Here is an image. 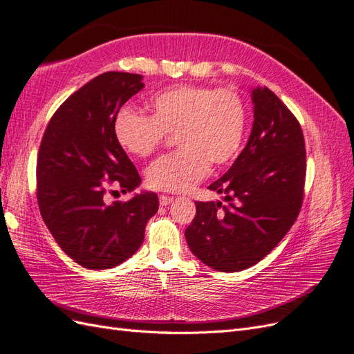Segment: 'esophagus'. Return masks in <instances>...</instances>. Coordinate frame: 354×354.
Segmentation results:
<instances>
[{"instance_id": "1", "label": "esophagus", "mask_w": 354, "mask_h": 354, "mask_svg": "<svg viewBox=\"0 0 354 354\" xmlns=\"http://www.w3.org/2000/svg\"><path fill=\"white\" fill-rule=\"evenodd\" d=\"M172 200H174V198H172V196L160 195V196H159V204H160V205H168L169 203H172Z\"/></svg>"}]
</instances>
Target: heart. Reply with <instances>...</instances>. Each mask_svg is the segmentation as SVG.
Segmentation results:
<instances>
[{"instance_id": "1", "label": "heart", "mask_w": 354, "mask_h": 354, "mask_svg": "<svg viewBox=\"0 0 354 354\" xmlns=\"http://www.w3.org/2000/svg\"><path fill=\"white\" fill-rule=\"evenodd\" d=\"M151 115L122 108L114 120L118 144L132 156L149 158L169 133L180 149L151 163L147 183L156 191L185 192L234 160L242 147L246 112L231 88L177 85L150 100Z\"/></svg>"}]
</instances>
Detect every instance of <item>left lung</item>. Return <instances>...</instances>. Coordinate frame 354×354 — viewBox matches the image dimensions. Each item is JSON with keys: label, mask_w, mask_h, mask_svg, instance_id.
Wrapping results in <instances>:
<instances>
[{"label": "left lung", "mask_w": 354, "mask_h": 354, "mask_svg": "<svg viewBox=\"0 0 354 354\" xmlns=\"http://www.w3.org/2000/svg\"><path fill=\"white\" fill-rule=\"evenodd\" d=\"M254 126L246 147L209 189L222 203L196 201L185 231L195 257L219 272L248 269L273 251L296 222L305 195L301 126L270 88L252 91Z\"/></svg>", "instance_id": "left-lung-1"}]
</instances>
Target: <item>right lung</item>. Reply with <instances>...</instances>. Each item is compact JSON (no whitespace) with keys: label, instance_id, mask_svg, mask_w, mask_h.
<instances>
[{"label":"right lung","instance_id":"right-lung-1","mask_svg":"<svg viewBox=\"0 0 354 354\" xmlns=\"http://www.w3.org/2000/svg\"><path fill=\"white\" fill-rule=\"evenodd\" d=\"M144 87L142 76L106 72L68 96L50 117L36 167L41 218L63 251L85 269L103 270L132 257L147 221L159 209L156 194L106 204V194L141 183L114 135L120 108Z\"/></svg>","mask_w":354,"mask_h":354}]
</instances>
